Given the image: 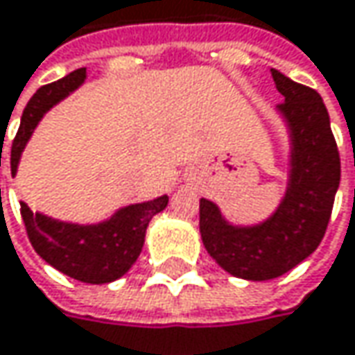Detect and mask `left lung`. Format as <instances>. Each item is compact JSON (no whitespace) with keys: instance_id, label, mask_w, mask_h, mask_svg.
Here are the masks:
<instances>
[{"instance_id":"8db88e82","label":"left lung","mask_w":355,"mask_h":355,"mask_svg":"<svg viewBox=\"0 0 355 355\" xmlns=\"http://www.w3.org/2000/svg\"><path fill=\"white\" fill-rule=\"evenodd\" d=\"M284 103L276 113L288 132V178L276 209L258 223H232L217 203L199 201V230L209 256L232 276L270 280L293 270L321 243L341 166L321 95L272 69Z\"/></svg>"}]
</instances>
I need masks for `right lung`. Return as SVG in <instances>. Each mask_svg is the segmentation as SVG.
<instances>
[{"label": "right lung", "mask_w": 355, "mask_h": 355, "mask_svg": "<svg viewBox=\"0 0 355 355\" xmlns=\"http://www.w3.org/2000/svg\"><path fill=\"white\" fill-rule=\"evenodd\" d=\"M87 79V69H77L58 81L40 87L21 113L19 130L12 144V175L16 177L19 158L36 125L46 113L77 91ZM21 217L34 250L62 274L89 282L105 284L121 278L138 260L144 245L150 219L168 205V195L144 203L119 207L113 215L97 223H73L54 219L30 209L24 201Z\"/></svg>", "instance_id": "add662e5"}]
</instances>
